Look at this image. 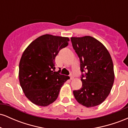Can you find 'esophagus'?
Listing matches in <instances>:
<instances>
[{"mask_svg": "<svg viewBox=\"0 0 128 128\" xmlns=\"http://www.w3.org/2000/svg\"><path fill=\"white\" fill-rule=\"evenodd\" d=\"M70 78L71 80H72V79H73V78H74V76H73L72 73H70Z\"/></svg>", "mask_w": 128, "mask_h": 128, "instance_id": "esophagus-1", "label": "esophagus"}]
</instances>
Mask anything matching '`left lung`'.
Returning <instances> with one entry per match:
<instances>
[{
	"mask_svg": "<svg viewBox=\"0 0 128 128\" xmlns=\"http://www.w3.org/2000/svg\"><path fill=\"white\" fill-rule=\"evenodd\" d=\"M71 42L79 60L82 86L73 91L78 102L87 108L104 102L114 80L111 55L102 43L90 36L72 37Z\"/></svg>",
	"mask_w": 128,
	"mask_h": 128,
	"instance_id": "obj_1",
	"label": "left lung"
}]
</instances>
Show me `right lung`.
Wrapping results in <instances>:
<instances>
[{"label": "right lung", "mask_w": 128, "mask_h": 128, "mask_svg": "<svg viewBox=\"0 0 128 128\" xmlns=\"http://www.w3.org/2000/svg\"><path fill=\"white\" fill-rule=\"evenodd\" d=\"M68 37L46 34L39 36L23 53L19 63V81L26 98L38 106L55 102L69 76L55 72V57L68 44Z\"/></svg>", "instance_id": "add662e5"}]
</instances>
